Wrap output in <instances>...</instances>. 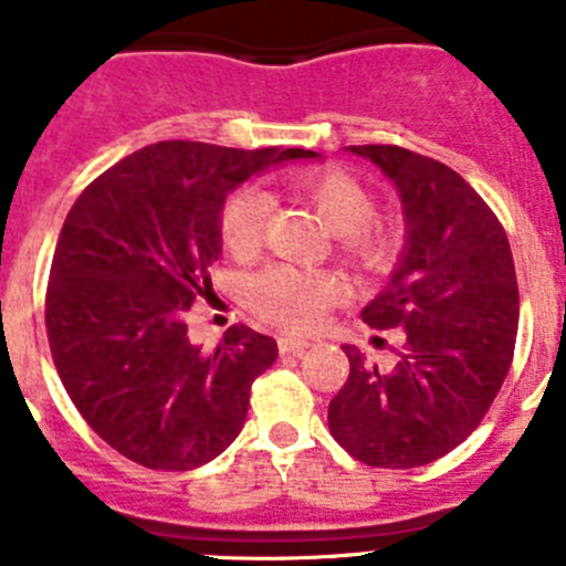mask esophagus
I'll use <instances>...</instances> for the list:
<instances>
[{
  "label": "esophagus",
  "mask_w": 566,
  "mask_h": 566,
  "mask_svg": "<svg viewBox=\"0 0 566 566\" xmlns=\"http://www.w3.org/2000/svg\"><path fill=\"white\" fill-rule=\"evenodd\" d=\"M277 348H280V354H294V357H300V354L306 352V348H312V343L303 337H280Z\"/></svg>",
  "instance_id": "34e87169"
}]
</instances>
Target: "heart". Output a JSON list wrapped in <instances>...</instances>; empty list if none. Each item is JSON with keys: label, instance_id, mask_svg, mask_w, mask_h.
I'll return each instance as SVG.
<instances>
[{"label": "heart", "instance_id": "1", "mask_svg": "<svg viewBox=\"0 0 566 566\" xmlns=\"http://www.w3.org/2000/svg\"><path fill=\"white\" fill-rule=\"evenodd\" d=\"M294 189L314 207L319 221L339 238L345 258L368 269L388 263L397 249V229L374 218V195L345 169H308L294 178ZM272 198L258 187H243L221 212L223 247L247 258L263 240ZM339 297V280L328 272L294 266H269L249 283V300L260 317L292 332L317 326L328 303Z\"/></svg>", "mask_w": 566, "mask_h": 566}]
</instances>
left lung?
<instances>
[{
    "mask_svg": "<svg viewBox=\"0 0 566 566\" xmlns=\"http://www.w3.org/2000/svg\"><path fill=\"white\" fill-rule=\"evenodd\" d=\"M391 178L405 247L363 308L371 328H405L391 371L343 345L352 374L328 402V431L371 468H419L476 431L513 363L518 283L507 234L451 167L394 144L348 147Z\"/></svg>",
    "mask_w": 566,
    "mask_h": 566,
    "instance_id": "obj_1",
    "label": "left lung"
}]
</instances>
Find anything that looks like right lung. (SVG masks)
I'll list each match as a JSON object with an SVG mask.
<instances>
[{"instance_id":"add662e5","label":"right lung","mask_w":566,"mask_h":566,"mask_svg":"<svg viewBox=\"0 0 566 566\" xmlns=\"http://www.w3.org/2000/svg\"><path fill=\"white\" fill-rule=\"evenodd\" d=\"M312 149L158 142L98 175L64 218L44 323L62 385L109 448L153 470L221 457L243 428L254 377L277 343L232 326L218 348L187 337L212 292L229 192Z\"/></svg>"}]
</instances>
